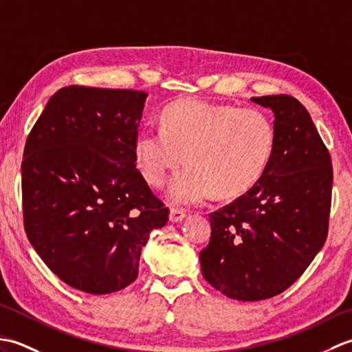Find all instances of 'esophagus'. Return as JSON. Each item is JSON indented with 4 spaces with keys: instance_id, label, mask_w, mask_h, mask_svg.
<instances>
[{
    "instance_id": "34e87169",
    "label": "esophagus",
    "mask_w": 352,
    "mask_h": 352,
    "mask_svg": "<svg viewBox=\"0 0 352 352\" xmlns=\"http://www.w3.org/2000/svg\"><path fill=\"white\" fill-rule=\"evenodd\" d=\"M186 218V213L180 208H170L169 212V221L170 222H182Z\"/></svg>"
}]
</instances>
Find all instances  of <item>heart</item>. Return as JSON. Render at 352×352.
<instances>
[{
    "label": "heart",
    "instance_id": "b5f03b06",
    "mask_svg": "<svg viewBox=\"0 0 352 352\" xmlns=\"http://www.w3.org/2000/svg\"><path fill=\"white\" fill-rule=\"evenodd\" d=\"M160 121L162 129L138 131L134 157L154 188H162L183 160L189 163L169 184L174 206H199L214 192H248L265 175L276 148L275 125L260 109L180 100L163 109Z\"/></svg>",
    "mask_w": 352,
    "mask_h": 352
}]
</instances>
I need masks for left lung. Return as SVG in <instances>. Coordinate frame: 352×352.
<instances>
[{"label":"left lung","instance_id":"8db88e82","mask_svg":"<svg viewBox=\"0 0 352 352\" xmlns=\"http://www.w3.org/2000/svg\"><path fill=\"white\" fill-rule=\"evenodd\" d=\"M271 109L272 162L257 184L210 216L199 252L212 286L239 301L267 300L290 287L322 248L331 207V157L302 104L290 95L254 96Z\"/></svg>","mask_w":352,"mask_h":352}]
</instances>
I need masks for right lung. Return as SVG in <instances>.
I'll list each match as a JSON object with an SVG mask.
<instances>
[{
  "instance_id": "right-lung-1",
  "label": "right lung",
  "mask_w": 352,
  "mask_h": 352,
  "mask_svg": "<svg viewBox=\"0 0 352 352\" xmlns=\"http://www.w3.org/2000/svg\"><path fill=\"white\" fill-rule=\"evenodd\" d=\"M146 94L62 87L30 131L22 210L30 243L52 272L86 294L138 278L140 251L169 210L136 168Z\"/></svg>"
}]
</instances>
